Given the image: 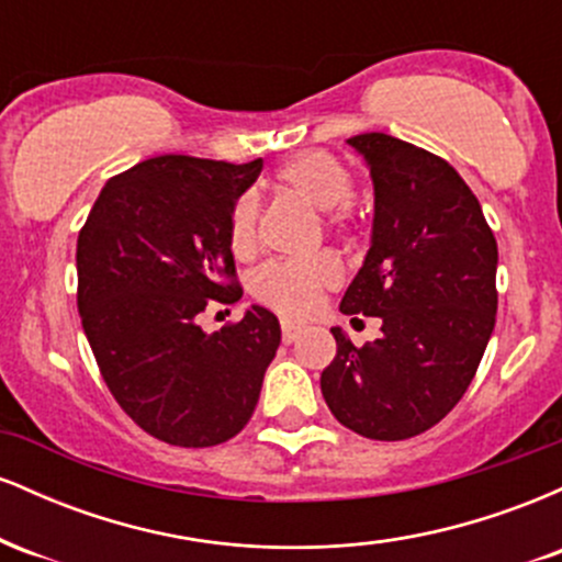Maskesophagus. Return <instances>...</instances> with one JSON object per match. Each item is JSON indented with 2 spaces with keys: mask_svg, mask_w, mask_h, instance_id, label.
<instances>
[{
  "mask_svg": "<svg viewBox=\"0 0 562 562\" xmlns=\"http://www.w3.org/2000/svg\"><path fill=\"white\" fill-rule=\"evenodd\" d=\"M301 333H303V327L299 325V322L282 319V340H285V344H293V340H299Z\"/></svg>",
  "mask_w": 562,
  "mask_h": 562,
  "instance_id": "esophagus-1",
  "label": "esophagus"
}]
</instances>
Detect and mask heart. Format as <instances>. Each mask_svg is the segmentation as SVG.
I'll list each match as a JSON object with an SVG mask.
<instances>
[{
    "instance_id": "b5f03b06",
    "label": "heart",
    "mask_w": 562,
    "mask_h": 562,
    "mask_svg": "<svg viewBox=\"0 0 562 562\" xmlns=\"http://www.w3.org/2000/svg\"><path fill=\"white\" fill-rule=\"evenodd\" d=\"M282 190L293 192L312 209L325 211L327 227L346 235L351 227L353 177L348 166L333 153H299L274 173ZM256 224H259V198L245 190L232 200L227 232L229 245L237 256L256 248ZM340 282V263L330 254H317L303 261H272L254 277V295L285 317H306L317 308L325 290Z\"/></svg>"
}]
</instances>
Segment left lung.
<instances>
[{"label":"left lung","mask_w":562,"mask_h":562,"mask_svg":"<svg viewBox=\"0 0 562 562\" xmlns=\"http://www.w3.org/2000/svg\"><path fill=\"white\" fill-rule=\"evenodd\" d=\"M348 145L375 187L372 240L340 312L383 319L322 372L335 420L375 441L420 436L454 409L496 319V240L479 198L443 158L383 132Z\"/></svg>","instance_id":"1"}]
</instances>
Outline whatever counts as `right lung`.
<instances>
[{"label":"right lung","mask_w":562,"mask_h":562,"mask_svg":"<svg viewBox=\"0 0 562 562\" xmlns=\"http://www.w3.org/2000/svg\"><path fill=\"white\" fill-rule=\"evenodd\" d=\"M263 160H142L108 179L76 245L83 333L121 409L171 447L203 449L248 425L280 322L250 306L205 333L209 306L240 301L227 218Z\"/></svg>","instance_id":"1"}]
</instances>
